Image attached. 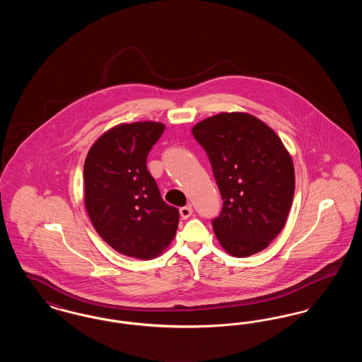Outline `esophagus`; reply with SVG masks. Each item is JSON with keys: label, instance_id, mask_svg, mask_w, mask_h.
<instances>
[{"label": "esophagus", "instance_id": "obj_1", "mask_svg": "<svg viewBox=\"0 0 362 362\" xmlns=\"http://www.w3.org/2000/svg\"><path fill=\"white\" fill-rule=\"evenodd\" d=\"M179 211H180V217H182L183 220H186V218H189V216L192 214V207L189 206V205L180 207Z\"/></svg>", "mask_w": 362, "mask_h": 362}]
</instances>
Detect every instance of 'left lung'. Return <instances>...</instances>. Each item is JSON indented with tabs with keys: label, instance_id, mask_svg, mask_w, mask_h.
Returning a JSON list of instances; mask_svg holds the SVG:
<instances>
[{
	"label": "left lung",
	"instance_id": "left-lung-1",
	"mask_svg": "<svg viewBox=\"0 0 362 362\" xmlns=\"http://www.w3.org/2000/svg\"><path fill=\"white\" fill-rule=\"evenodd\" d=\"M205 149L223 207L211 225L233 257L264 250L282 230L292 206V157L276 133L244 112H221L192 127Z\"/></svg>",
	"mask_w": 362,
	"mask_h": 362
}]
</instances>
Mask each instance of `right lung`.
Segmentation results:
<instances>
[{
	"instance_id": "add662e5",
	"label": "right lung",
	"mask_w": 362,
	"mask_h": 362,
	"mask_svg": "<svg viewBox=\"0 0 362 362\" xmlns=\"http://www.w3.org/2000/svg\"><path fill=\"white\" fill-rule=\"evenodd\" d=\"M165 126L122 123L99 138L84 163L88 216L108 245L132 258L152 259L170 245L179 210L165 204L146 168Z\"/></svg>"
}]
</instances>
